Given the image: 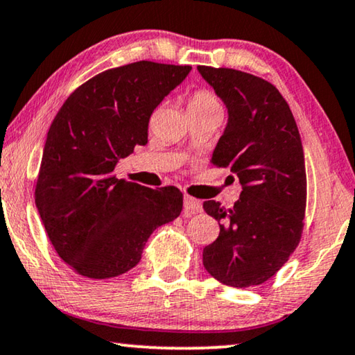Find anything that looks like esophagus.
I'll return each instance as SVG.
<instances>
[{
	"label": "esophagus",
	"instance_id": "1",
	"mask_svg": "<svg viewBox=\"0 0 355 355\" xmlns=\"http://www.w3.org/2000/svg\"><path fill=\"white\" fill-rule=\"evenodd\" d=\"M183 207L188 211V214H199V211L202 210V204H200V200H198V199L189 198V196H184Z\"/></svg>",
	"mask_w": 355,
	"mask_h": 355
}]
</instances>
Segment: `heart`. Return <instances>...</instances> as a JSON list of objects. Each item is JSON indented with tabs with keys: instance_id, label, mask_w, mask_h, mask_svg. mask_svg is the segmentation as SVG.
<instances>
[{
	"instance_id": "1",
	"label": "heart",
	"mask_w": 355,
	"mask_h": 355,
	"mask_svg": "<svg viewBox=\"0 0 355 355\" xmlns=\"http://www.w3.org/2000/svg\"><path fill=\"white\" fill-rule=\"evenodd\" d=\"M188 114L191 113H221L218 98L209 91L194 92L188 100Z\"/></svg>"
}]
</instances>
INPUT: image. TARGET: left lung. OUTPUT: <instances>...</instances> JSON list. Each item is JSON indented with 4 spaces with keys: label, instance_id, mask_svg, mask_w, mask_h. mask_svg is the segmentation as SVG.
I'll use <instances>...</instances> for the list:
<instances>
[{
    "label": "left lung",
    "instance_id": "1",
    "mask_svg": "<svg viewBox=\"0 0 355 355\" xmlns=\"http://www.w3.org/2000/svg\"><path fill=\"white\" fill-rule=\"evenodd\" d=\"M228 110L211 162L230 167L242 184L231 209L205 200L220 234L204 248L211 277L236 288L260 285L287 263L298 245L306 209L301 137L288 103L271 83L232 68L199 65Z\"/></svg>",
    "mask_w": 355,
    "mask_h": 355
}]
</instances>
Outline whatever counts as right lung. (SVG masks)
I'll use <instances>...</instances> for the list:
<instances>
[{"label":"right lung","instance_id":"right-lung-1","mask_svg":"<svg viewBox=\"0 0 355 355\" xmlns=\"http://www.w3.org/2000/svg\"><path fill=\"white\" fill-rule=\"evenodd\" d=\"M189 71L148 60L107 70L79 86L52 121L35 202L55 252L81 276L127 272L153 231L182 211L178 188L151 189L113 172L148 144L153 111Z\"/></svg>","mask_w":355,"mask_h":355}]
</instances>
